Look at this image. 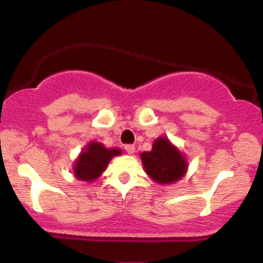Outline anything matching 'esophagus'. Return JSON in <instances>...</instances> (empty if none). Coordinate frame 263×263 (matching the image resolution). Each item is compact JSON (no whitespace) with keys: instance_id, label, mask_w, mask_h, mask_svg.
Returning <instances> with one entry per match:
<instances>
[{"instance_id":"obj_1","label":"esophagus","mask_w":263,"mask_h":263,"mask_svg":"<svg viewBox=\"0 0 263 263\" xmlns=\"http://www.w3.org/2000/svg\"><path fill=\"white\" fill-rule=\"evenodd\" d=\"M125 149H126V152L128 153V155H134V152H135V146H134V144H126Z\"/></svg>"}]
</instances>
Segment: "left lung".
Returning a JSON list of instances; mask_svg holds the SVG:
<instances>
[{"label": "left lung", "mask_w": 263, "mask_h": 263, "mask_svg": "<svg viewBox=\"0 0 263 263\" xmlns=\"http://www.w3.org/2000/svg\"><path fill=\"white\" fill-rule=\"evenodd\" d=\"M141 161L144 172L161 185L178 182L188 171L186 157L165 136L156 138L148 152L141 153Z\"/></svg>", "instance_id": "left-lung-1"}]
</instances>
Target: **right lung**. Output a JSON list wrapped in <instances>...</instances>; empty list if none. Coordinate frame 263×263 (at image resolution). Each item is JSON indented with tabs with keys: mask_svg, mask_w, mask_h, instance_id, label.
I'll return each mask as SVG.
<instances>
[{
	"mask_svg": "<svg viewBox=\"0 0 263 263\" xmlns=\"http://www.w3.org/2000/svg\"><path fill=\"white\" fill-rule=\"evenodd\" d=\"M120 148H106L98 141H91L84 147L73 164L74 177L81 182L91 183L106 170L108 162L114 157L120 156Z\"/></svg>",
	"mask_w": 263,
	"mask_h": 263,
	"instance_id": "add662e5",
	"label": "right lung"
}]
</instances>
